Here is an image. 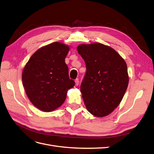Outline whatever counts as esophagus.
Here are the masks:
<instances>
[{
  "label": "esophagus",
  "instance_id": "obj_1",
  "mask_svg": "<svg viewBox=\"0 0 154 154\" xmlns=\"http://www.w3.org/2000/svg\"><path fill=\"white\" fill-rule=\"evenodd\" d=\"M74 82H75L76 85V86H78V85H79V80H78V78H77V79H76L75 81H74Z\"/></svg>",
  "mask_w": 154,
  "mask_h": 154
}]
</instances>
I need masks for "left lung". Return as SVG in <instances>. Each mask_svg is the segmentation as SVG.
Masks as SVG:
<instances>
[{
  "instance_id": "8db88e82",
  "label": "left lung",
  "mask_w": 154,
  "mask_h": 154,
  "mask_svg": "<svg viewBox=\"0 0 154 154\" xmlns=\"http://www.w3.org/2000/svg\"><path fill=\"white\" fill-rule=\"evenodd\" d=\"M77 51L86 65L80 86L86 108L97 117L109 115L119 105L127 91V64L114 49L102 44H81Z\"/></svg>"
}]
</instances>
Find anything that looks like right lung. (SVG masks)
<instances>
[{"label":"right lung","mask_w":154,"mask_h":154,"mask_svg":"<svg viewBox=\"0 0 154 154\" xmlns=\"http://www.w3.org/2000/svg\"><path fill=\"white\" fill-rule=\"evenodd\" d=\"M67 45L53 42L37 50L23 70L22 83L31 103L44 112L61 106L75 82L69 77Z\"/></svg>","instance_id":"add662e5"}]
</instances>
